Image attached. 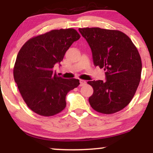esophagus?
<instances>
[{"label":"esophagus","instance_id":"1","mask_svg":"<svg viewBox=\"0 0 153 153\" xmlns=\"http://www.w3.org/2000/svg\"><path fill=\"white\" fill-rule=\"evenodd\" d=\"M85 84H86V81H85V80H80V87L82 86V85H85Z\"/></svg>","mask_w":153,"mask_h":153}]
</instances>
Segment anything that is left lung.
Wrapping results in <instances>:
<instances>
[{"label": "left lung", "instance_id": "1", "mask_svg": "<svg viewBox=\"0 0 153 153\" xmlns=\"http://www.w3.org/2000/svg\"><path fill=\"white\" fill-rule=\"evenodd\" d=\"M92 51L96 66L104 68L106 81L92 80L91 106L105 114L125 108L134 97L140 83L142 60L130 38L119 30L99 27L79 28Z\"/></svg>", "mask_w": 153, "mask_h": 153}]
</instances>
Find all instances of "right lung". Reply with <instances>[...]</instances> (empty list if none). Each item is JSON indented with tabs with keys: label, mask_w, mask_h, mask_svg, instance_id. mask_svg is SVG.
<instances>
[{
	"label": "right lung",
	"mask_w": 153,
	"mask_h": 153,
	"mask_svg": "<svg viewBox=\"0 0 153 153\" xmlns=\"http://www.w3.org/2000/svg\"><path fill=\"white\" fill-rule=\"evenodd\" d=\"M80 37L74 29H54L31 38L19 50L13 78L26 105L37 114L52 117L62 111L66 95L80 84L78 79L62 78L53 72Z\"/></svg>",
	"instance_id": "obj_1"
}]
</instances>
